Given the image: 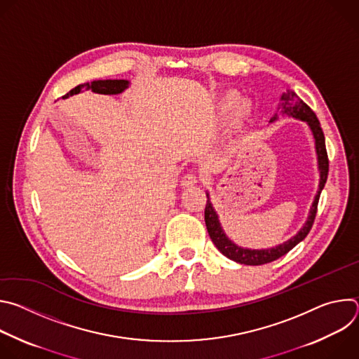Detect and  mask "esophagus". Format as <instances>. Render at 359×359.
<instances>
[{"mask_svg": "<svg viewBox=\"0 0 359 359\" xmlns=\"http://www.w3.org/2000/svg\"><path fill=\"white\" fill-rule=\"evenodd\" d=\"M197 182H198V180H197V176H196V175L187 173V175H184V176L182 177L180 186H182V187H193Z\"/></svg>", "mask_w": 359, "mask_h": 359, "instance_id": "esophagus-1", "label": "esophagus"}]
</instances>
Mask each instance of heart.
<instances>
[{"mask_svg":"<svg viewBox=\"0 0 359 359\" xmlns=\"http://www.w3.org/2000/svg\"><path fill=\"white\" fill-rule=\"evenodd\" d=\"M236 102H237V95L236 93H229L224 99V104H223V108L226 111H231L234 107H236Z\"/></svg>","mask_w":359,"mask_h":359,"instance_id":"obj_1","label":"heart"}]
</instances>
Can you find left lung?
I'll use <instances>...</instances> for the list:
<instances>
[{"instance_id":"obj_1","label":"left lung","mask_w":359,"mask_h":359,"mask_svg":"<svg viewBox=\"0 0 359 359\" xmlns=\"http://www.w3.org/2000/svg\"><path fill=\"white\" fill-rule=\"evenodd\" d=\"M277 112L287 115L290 118L302 121L309 125V128L313 133L314 142H316L317 163H318V172H320L318 190H317V194H316L311 208H310L309 217H306L305 223L297 231V234H294L287 241H284L276 247H271V248H245V247L237 245L233 240H230L229 236L226 234L224 229L222 227L219 215L213 208V203L210 200L209 191L206 193L208 204H206V209H204V222H206V227H208L212 241L215 243L217 250L223 255H226L227 259H230L236 263H240V264H245V266H262V264L271 263V262L280 259L281 255L287 254L291 248H294L299 241H302L306 237V234L310 233V230L313 227V223H314V219L317 215L320 194H321V191L325 186L327 177H328V156H327V149H325V137H324V132L321 129L317 115L311 111V108L306 105L304 100H301L298 97V95L294 90H290V89H287V92H284L281 95ZM277 119H278V115L276 114L270 119V123H274Z\"/></svg>"}]
</instances>
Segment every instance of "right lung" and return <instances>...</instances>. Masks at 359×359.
<instances>
[{
    "label": "right lung",
    "mask_w": 359,
    "mask_h": 359,
    "mask_svg": "<svg viewBox=\"0 0 359 359\" xmlns=\"http://www.w3.org/2000/svg\"><path fill=\"white\" fill-rule=\"evenodd\" d=\"M130 85L129 81L126 79H102V81H92L90 83H82L75 86L72 90H69V93H67L64 97L76 95L79 92H82L83 89L88 90L90 89L95 93H102V95H118L122 93L125 89H128Z\"/></svg>",
    "instance_id": "obj_1"
}]
</instances>
